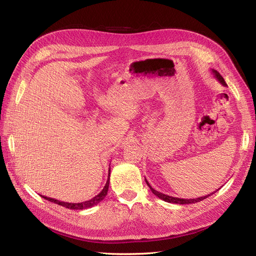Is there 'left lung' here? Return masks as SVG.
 <instances>
[{"label": "left lung", "instance_id": "left-lung-1", "mask_svg": "<svg viewBox=\"0 0 256 256\" xmlns=\"http://www.w3.org/2000/svg\"><path fill=\"white\" fill-rule=\"evenodd\" d=\"M212 74H214V78L218 80L223 86H226V81H224V79L222 78V76L216 72V70H214V69H212ZM145 182H146V184H147V186H148L150 187V189L152 190V192L154 193V196H158L159 198H161V200H164V202H168V203H173V204H194V203H198V202H200V200H205L206 198H208L209 196H212V194H214V192H216V191H214V192H212V193H209V194H207V196H200V198H174V196H166V194H164V193H161V192H159V191H157V190H154L152 186L148 184V182L146 180V178H145Z\"/></svg>", "mask_w": 256, "mask_h": 256}]
</instances>
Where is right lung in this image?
<instances>
[{
    "label": "right lung",
    "mask_w": 256,
    "mask_h": 256,
    "mask_svg": "<svg viewBox=\"0 0 256 256\" xmlns=\"http://www.w3.org/2000/svg\"><path fill=\"white\" fill-rule=\"evenodd\" d=\"M110 168H109V178H108V180L106 182V186L104 187V189L102 190V192H99L96 196H94L92 198H90V200H85V202H81V203H68V202H62V200H56V198H48V196H40L42 198H44V200H48L49 202L52 203H56L58 205H60L63 207H66L68 209H76V210H80V209H86V208H90L92 206L97 205L99 202H102V200L106 198L108 190H109V184H110Z\"/></svg>",
    "instance_id": "1"
}]
</instances>
